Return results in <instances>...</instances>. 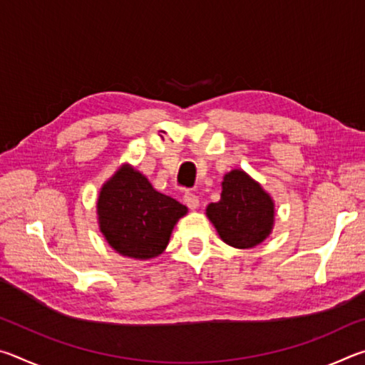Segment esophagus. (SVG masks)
<instances>
[{
    "label": "esophagus",
    "instance_id": "esophagus-1",
    "mask_svg": "<svg viewBox=\"0 0 365 365\" xmlns=\"http://www.w3.org/2000/svg\"><path fill=\"white\" fill-rule=\"evenodd\" d=\"M183 202L190 209H196L197 206H200V197H197L195 193H191V191H187V193L183 195Z\"/></svg>",
    "mask_w": 365,
    "mask_h": 365
}]
</instances>
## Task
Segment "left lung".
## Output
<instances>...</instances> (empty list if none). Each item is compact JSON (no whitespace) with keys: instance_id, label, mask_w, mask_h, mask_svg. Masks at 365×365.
I'll return each mask as SVG.
<instances>
[{"instance_id":"8db88e82","label":"left lung","mask_w":365,"mask_h":365,"mask_svg":"<svg viewBox=\"0 0 365 365\" xmlns=\"http://www.w3.org/2000/svg\"><path fill=\"white\" fill-rule=\"evenodd\" d=\"M206 214L227 245L245 250L269 237L274 224V202L261 185L243 170H232L222 182L220 200L211 202Z\"/></svg>"}]
</instances>
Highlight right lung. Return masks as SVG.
<instances>
[{
	"mask_svg": "<svg viewBox=\"0 0 365 365\" xmlns=\"http://www.w3.org/2000/svg\"><path fill=\"white\" fill-rule=\"evenodd\" d=\"M96 207L108 243L135 259L159 256L177 220L187 214V207L154 190L145 175L128 165L101 188Z\"/></svg>",
	"mask_w": 365,
	"mask_h": 365,
	"instance_id": "right-lung-1",
	"label": "right lung"
}]
</instances>
